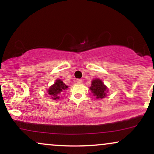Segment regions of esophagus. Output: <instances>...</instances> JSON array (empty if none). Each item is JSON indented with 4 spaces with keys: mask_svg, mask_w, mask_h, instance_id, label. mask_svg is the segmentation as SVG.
I'll return each mask as SVG.
<instances>
[{
    "mask_svg": "<svg viewBox=\"0 0 154 154\" xmlns=\"http://www.w3.org/2000/svg\"><path fill=\"white\" fill-rule=\"evenodd\" d=\"M77 82L79 83V84H80V83L82 82V79H77Z\"/></svg>",
    "mask_w": 154,
    "mask_h": 154,
    "instance_id": "esophagus-1",
    "label": "esophagus"
}]
</instances>
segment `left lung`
Wrapping results in <instances>:
<instances>
[{
	"label": "left lung",
	"mask_w": 154,
	"mask_h": 154,
	"mask_svg": "<svg viewBox=\"0 0 154 154\" xmlns=\"http://www.w3.org/2000/svg\"><path fill=\"white\" fill-rule=\"evenodd\" d=\"M93 95L96 96V98H103L106 95L107 88L103 85V82L100 79H95L92 81L91 87L90 88Z\"/></svg>",
	"instance_id": "obj_1"
}]
</instances>
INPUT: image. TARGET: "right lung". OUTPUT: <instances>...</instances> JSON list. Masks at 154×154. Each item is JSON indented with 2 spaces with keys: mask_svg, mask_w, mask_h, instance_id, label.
Listing matches in <instances>:
<instances>
[{
  "mask_svg": "<svg viewBox=\"0 0 154 154\" xmlns=\"http://www.w3.org/2000/svg\"><path fill=\"white\" fill-rule=\"evenodd\" d=\"M67 88H68V86H66L64 83H63V81H61V79H57L56 82L52 86H51V88L48 91V93L52 97L53 99H59L60 93L67 89Z\"/></svg>",
  "mask_w": 154,
  "mask_h": 154,
  "instance_id": "add662e5",
  "label": "right lung"
}]
</instances>
